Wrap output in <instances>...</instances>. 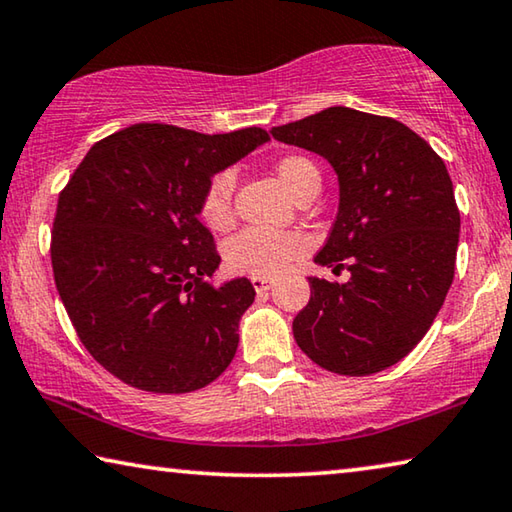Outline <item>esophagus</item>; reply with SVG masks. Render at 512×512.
<instances>
[{"label": "esophagus", "mask_w": 512, "mask_h": 512, "mask_svg": "<svg viewBox=\"0 0 512 512\" xmlns=\"http://www.w3.org/2000/svg\"><path fill=\"white\" fill-rule=\"evenodd\" d=\"M250 282H253V287L257 291H269L273 287V280L271 278H259V275H253V278H250Z\"/></svg>", "instance_id": "1"}]
</instances>
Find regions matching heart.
<instances>
[{
  "instance_id": "heart-1",
  "label": "heart",
  "mask_w": 512,
  "mask_h": 512,
  "mask_svg": "<svg viewBox=\"0 0 512 512\" xmlns=\"http://www.w3.org/2000/svg\"><path fill=\"white\" fill-rule=\"evenodd\" d=\"M275 175L282 186L298 198L307 186L321 184V173L312 159L303 154H285L275 161ZM234 173L218 170L205 186L200 198V218L212 230H227L234 218ZM310 248L305 234L296 230H264L250 227L237 234L225 248V262L234 273L275 278L285 273L296 259L303 257Z\"/></svg>"
}]
</instances>
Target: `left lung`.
<instances>
[{"label": "left lung", "instance_id": "1", "mask_svg": "<svg viewBox=\"0 0 512 512\" xmlns=\"http://www.w3.org/2000/svg\"><path fill=\"white\" fill-rule=\"evenodd\" d=\"M271 134L335 168L339 212L314 259L351 271L344 285L310 278L296 344L339 376L392 367L433 326L456 271L460 212L442 157L399 120L348 107Z\"/></svg>", "mask_w": 512, "mask_h": 512}]
</instances>
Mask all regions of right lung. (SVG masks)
<instances>
[{"instance_id": "1", "label": "right lung", "mask_w": 512, "mask_h": 512, "mask_svg": "<svg viewBox=\"0 0 512 512\" xmlns=\"http://www.w3.org/2000/svg\"><path fill=\"white\" fill-rule=\"evenodd\" d=\"M269 141L139 123L97 141L59 193L52 269L86 351L143 392L184 394L216 380L253 305L250 280L214 287L221 264L198 221L209 177Z\"/></svg>"}]
</instances>
